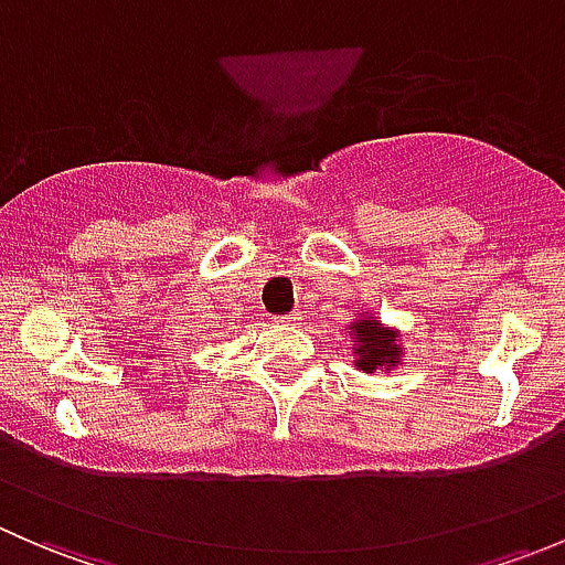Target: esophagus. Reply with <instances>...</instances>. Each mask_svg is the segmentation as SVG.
<instances>
[{
    "mask_svg": "<svg viewBox=\"0 0 565 565\" xmlns=\"http://www.w3.org/2000/svg\"><path fill=\"white\" fill-rule=\"evenodd\" d=\"M300 311H289V315H284V317H278V322L281 324H300Z\"/></svg>",
    "mask_w": 565,
    "mask_h": 565,
    "instance_id": "esophagus-1",
    "label": "esophagus"
}]
</instances>
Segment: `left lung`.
<instances>
[{"label": "left lung", "mask_w": 565, "mask_h": 565, "mask_svg": "<svg viewBox=\"0 0 565 565\" xmlns=\"http://www.w3.org/2000/svg\"><path fill=\"white\" fill-rule=\"evenodd\" d=\"M350 335L355 339L352 350H355V366L361 372L374 374L377 369L391 372L393 366L402 363V341H398L396 328H385L377 317L363 315L361 319L350 324Z\"/></svg>", "instance_id": "obj_1"}]
</instances>
